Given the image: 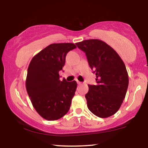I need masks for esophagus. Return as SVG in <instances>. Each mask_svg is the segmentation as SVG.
Returning <instances> with one entry per match:
<instances>
[{
    "mask_svg": "<svg viewBox=\"0 0 148 148\" xmlns=\"http://www.w3.org/2000/svg\"><path fill=\"white\" fill-rule=\"evenodd\" d=\"M76 82H77V84H78V85H80V84H82V82H79V81H78V80H77V81H76Z\"/></svg>",
    "mask_w": 148,
    "mask_h": 148,
    "instance_id": "esophagus-1",
    "label": "esophagus"
}]
</instances>
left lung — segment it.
<instances>
[{
	"label": "left lung",
	"mask_w": 148,
	"mask_h": 148,
	"mask_svg": "<svg viewBox=\"0 0 148 148\" xmlns=\"http://www.w3.org/2000/svg\"><path fill=\"white\" fill-rule=\"evenodd\" d=\"M76 44L86 53L90 67L96 73L97 85H88L85 96L87 107L101 118L113 116L121 107L129 86L125 63L111 46L101 40H86Z\"/></svg>",
	"instance_id": "8db88e82"
}]
</instances>
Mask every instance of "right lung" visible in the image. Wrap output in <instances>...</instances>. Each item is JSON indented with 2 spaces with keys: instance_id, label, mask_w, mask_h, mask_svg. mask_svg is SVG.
<instances>
[{
  "instance_id": "1",
  "label": "right lung",
  "mask_w": 148,
  "mask_h": 148,
  "mask_svg": "<svg viewBox=\"0 0 148 148\" xmlns=\"http://www.w3.org/2000/svg\"><path fill=\"white\" fill-rule=\"evenodd\" d=\"M76 48L72 43L51 44L33 57L29 65L26 89L38 114L55 121L69 112L77 88L76 81L59 79V72L67 53Z\"/></svg>"
}]
</instances>
